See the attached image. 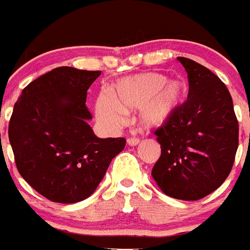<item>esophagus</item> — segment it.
Instances as JSON below:
<instances>
[{"mask_svg":"<svg viewBox=\"0 0 250 250\" xmlns=\"http://www.w3.org/2000/svg\"><path fill=\"white\" fill-rule=\"evenodd\" d=\"M127 144L130 146H136V145L140 144V139L138 138H127Z\"/></svg>","mask_w":250,"mask_h":250,"instance_id":"esophagus-1","label":"esophagus"}]
</instances>
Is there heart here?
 Returning <instances> with one entry per match:
<instances>
[{
	"label": "heart",
	"mask_w": 250,
	"mask_h": 250,
	"mask_svg": "<svg viewBox=\"0 0 250 250\" xmlns=\"http://www.w3.org/2000/svg\"><path fill=\"white\" fill-rule=\"evenodd\" d=\"M158 72H146L119 81L110 95L96 101L98 118L107 126L119 127L126 120V112L140 110V121L147 129L164 126L182 109L188 98L184 81L171 80Z\"/></svg>",
	"instance_id": "heart-1"
}]
</instances>
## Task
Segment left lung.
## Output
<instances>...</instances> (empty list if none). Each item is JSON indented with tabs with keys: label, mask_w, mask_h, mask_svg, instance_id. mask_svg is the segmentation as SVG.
<instances>
[{
	"label": "left lung",
	"mask_w": 250,
	"mask_h": 250,
	"mask_svg": "<svg viewBox=\"0 0 250 250\" xmlns=\"http://www.w3.org/2000/svg\"><path fill=\"white\" fill-rule=\"evenodd\" d=\"M178 60L188 72V100L169 123L154 130L161 155L151 175L167 195L199 200L231 171L239 125L230 92L219 77L193 60Z\"/></svg>",
	"instance_id": "1"
}]
</instances>
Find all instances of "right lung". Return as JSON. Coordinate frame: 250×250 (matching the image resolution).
<instances>
[{
  "label": "right lung",
  "mask_w": 250,
  "mask_h": 250,
  "mask_svg": "<svg viewBox=\"0 0 250 250\" xmlns=\"http://www.w3.org/2000/svg\"><path fill=\"white\" fill-rule=\"evenodd\" d=\"M100 75L56 67L28 83L13 106L8 139L17 170L51 202L89 198L126 144L125 138H98L87 124V90Z\"/></svg>",
  "instance_id": "obj_1"
}]
</instances>
